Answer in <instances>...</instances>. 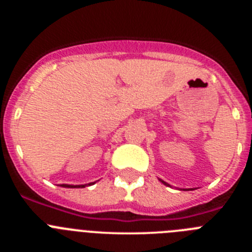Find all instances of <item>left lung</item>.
Returning a JSON list of instances; mask_svg holds the SVG:
<instances>
[{"instance_id": "1", "label": "left lung", "mask_w": 252, "mask_h": 252, "mask_svg": "<svg viewBox=\"0 0 252 252\" xmlns=\"http://www.w3.org/2000/svg\"><path fill=\"white\" fill-rule=\"evenodd\" d=\"M159 182H161V183H163V184H164V185H167V187H171V185H169L168 183L163 182V180H162V179H159ZM185 190H189V189H185ZM190 190H194V189H190Z\"/></svg>"}]
</instances>
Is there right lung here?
Wrapping results in <instances>:
<instances>
[{
    "label": "right lung",
    "mask_w": 252,
    "mask_h": 252,
    "mask_svg": "<svg viewBox=\"0 0 252 252\" xmlns=\"http://www.w3.org/2000/svg\"><path fill=\"white\" fill-rule=\"evenodd\" d=\"M93 184H95V182L94 183H89V184H81V185H70V184H61V187H63V188H85V187H88V185H93Z\"/></svg>",
    "instance_id": "add662e5"
}]
</instances>
